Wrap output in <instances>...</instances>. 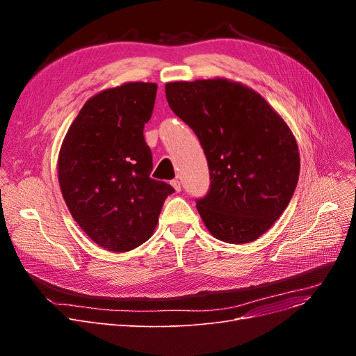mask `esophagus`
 <instances>
[{"instance_id":"1","label":"esophagus","mask_w":356,"mask_h":356,"mask_svg":"<svg viewBox=\"0 0 356 356\" xmlns=\"http://www.w3.org/2000/svg\"><path fill=\"white\" fill-rule=\"evenodd\" d=\"M172 186L176 189V192H180V191H181V184H180V181H179L177 179L172 180Z\"/></svg>"}]
</instances>
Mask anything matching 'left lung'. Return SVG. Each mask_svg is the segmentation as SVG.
Wrapping results in <instances>:
<instances>
[{"label": "left lung", "mask_w": 356, "mask_h": 356, "mask_svg": "<svg viewBox=\"0 0 356 356\" xmlns=\"http://www.w3.org/2000/svg\"><path fill=\"white\" fill-rule=\"evenodd\" d=\"M165 98L208 160L209 191L196 199L204 225L228 244L258 239L289 207L300 173L289 125L259 93L228 79L170 82Z\"/></svg>", "instance_id": "left-lung-1"}]
</instances>
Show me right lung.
Wrapping results in <instances>:
<instances>
[{
  "mask_svg": "<svg viewBox=\"0 0 356 356\" xmlns=\"http://www.w3.org/2000/svg\"><path fill=\"white\" fill-rule=\"evenodd\" d=\"M156 83L129 82L90 98L59 154V183L73 219L108 251L134 250L153 235L163 203L175 189L149 177L152 149L144 124L152 118Z\"/></svg>",
  "mask_w": 356,
  "mask_h": 356,
  "instance_id": "add662e5",
  "label": "right lung"
}]
</instances>
